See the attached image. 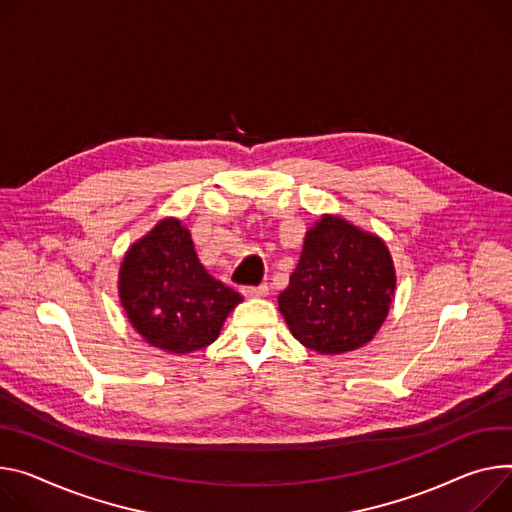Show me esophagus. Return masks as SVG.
Instances as JSON below:
<instances>
[{"label": "esophagus", "instance_id": "34e87169", "mask_svg": "<svg viewBox=\"0 0 512 512\" xmlns=\"http://www.w3.org/2000/svg\"><path fill=\"white\" fill-rule=\"evenodd\" d=\"M243 294L247 298H263L269 294V286L267 284H259V286H245Z\"/></svg>", "mask_w": 512, "mask_h": 512}]
</instances>
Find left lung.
<instances>
[{
    "label": "left lung",
    "mask_w": 512,
    "mask_h": 512,
    "mask_svg": "<svg viewBox=\"0 0 512 512\" xmlns=\"http://www.w3.org/2000/svg\"><path fill=\"white\" fill-rule=\"evenodd\" d=\"M394 265L382 239L343 218L308 230L280 312L292 335L318 353L353 351L376 335L394 296Z\"/></svg>",
    "instance_id": "left-lung-1"
}]
</instances>
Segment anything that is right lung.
I'll return each mask as SVG.
<instances>
[{"label":"right lung","mask_w":512,"mask_h":512,"mask_svg":"<svg viewBox=\"0 0 512 512\" xmlns=\"http://www.w3.org/2000/svg\"><path fill=\"white\" fill-rule=\"evenodd\" d=\"M120 300L145 341L171 353H190L218 337L243 296L214 280L198 261L190 232L169 218L126 253Z\"/></svg>","instance_id":"1"}]
</instances>
